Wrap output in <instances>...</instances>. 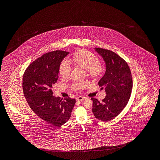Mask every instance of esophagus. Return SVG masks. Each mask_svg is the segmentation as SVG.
I'll list each match as a JSON object with an SVG mask.
<instances>
[{
	"instance_id": "1",
	"label": "esophagus",
	"mask_w": 160,
	"mask_h": 160,
	"mask_svg": "<svg viewBox=\"0 0 160 160\" xmlns=\"http://www.w3.org/2000/svg\"><path fill=\"white\" fill-rule=\"evenodd\" d=\"M85 99H86L85 97L78 96V97H77L76 98V100H77V101H83V100H84Z\"/></svg>"
}]
</instances>
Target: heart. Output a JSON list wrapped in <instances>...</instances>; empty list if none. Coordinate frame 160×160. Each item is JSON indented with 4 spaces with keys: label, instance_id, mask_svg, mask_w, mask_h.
Wrapping results in <instances>:
<instances>
[{
    "label": "heart",
    "instance_id": "heart-1",
    "mask_svg": "<svg viewBox=\"0 0 160 160\" xmlns=\"http://www.w3.org/2000/svg\"><path fill=\"white\" fill-rule=\"evenodd\" d=\"M74 64L86 70L88 75L92 78H98L104 72V66L95 54L88 50H81L76 51L70 59ZM72 67L66 60H63L59 66V73L63 78H68L71 72ZM88 85L85 82H75L72 88L75 91H80Z\"/></svg>",
    "mask_w": 160,
    "mask_h": 160
}]
</instances>
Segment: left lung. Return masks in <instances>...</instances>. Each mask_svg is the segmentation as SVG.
Returning a JSON list of instances; mask_svg holds the SVG:
<instances>
[{"instance_id": "obj_1", "label": "left lung", "mask_w": 160, "mask_h": 160, "mask_svg": "<svg viewBox=\"0 0 160 160\" xmlns=\"http://www.w3.org/2000/svg\"><path fill=\"white\" fill-rule=\"evenodd\" d=\"M102 55L106 66L104 76L98 85L105 89V98L99 102L92 98L95 118L109 121L118 116L129 101L133 88V79L129 66L123 58L114 52L102 48H95Z\"/></svg>"}]
</instances>
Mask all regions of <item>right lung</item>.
I'll list each match as a JSON object with an SVG mask.
<instances>
[{"label": "right lung", "mask_w": 160, "mask_h": 160, "mask_svg": "<svg viewBox=\"0 0 160 160\" xmlns=\"http://www.w3.org/2000/svg\"><path fill=\"white\" fill-rule=\"evenodd\" d=\"M68 51L56 50L42 55L26 69L22 88L31 110L39 118L54 126L68 121L75 99L55 97L52 87L59 78V66Z\"/></svg>", "instance_id": "add662e5"}]
</instances>
